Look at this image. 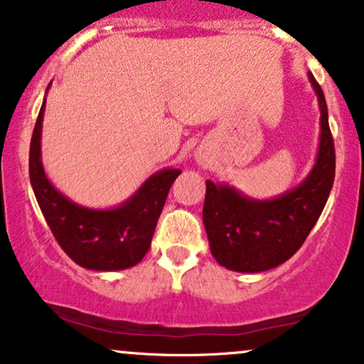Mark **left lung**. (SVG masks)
Returning <instances> with one entry per match:
<instances>
[{
	"mask_svg": "<svg viewBox=\"0 0 364 364\" xmlns=\"http://www.w3.org/2000/svg\"><path fill=\"white\" fill-rule=\"evenodd\" d=\"M309 81L321 110L316 164L297 186L273 200H252L228 185L207 179L203 226L215 261L231 271L261 273L289 261L302 247L323 213L335 178V146L325 95L313 74Z\"/></svg>",
	"mask_w": 364,
	"mask_h": 364,
	"instance_id": "obj_1",
	"label": "left lung"
}]
</instances>
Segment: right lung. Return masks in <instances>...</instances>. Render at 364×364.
I'll list each match as a JSON object with an SVG mask.
<instances>
[{
	"label": "right lung",
	"instance_id": "obj_1",
	"mask_svg": "<svg viewBox=\"0 0 364 364\" xmlns=\"http://www.w3.org/2000/svg\"><path fill=\"white\" fill-rule=\"evenodd\" d=\"M45 103L36 121L29 150V178L36 200L51 233L75 264L95 271H117L138 264L149 252L159 215L179 169H164L143 183L115 209L95 210L63 197L48 181L41 164Z\"/></svg>",
	"mask_w": 364,
	"mask_h": 364
}]
</instances>
